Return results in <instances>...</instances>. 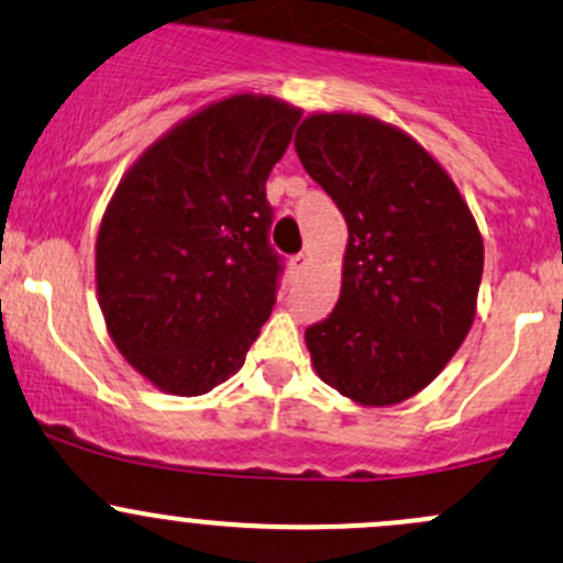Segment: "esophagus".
<instances>
[{
	"label": "esophagus",
	"instance_id": "34e87169",
	"mask_svg": "<svg viewBox=\"0 0 563 563\" xmlns=\"http://www.w3.org/2000/svg\"><path fill=\"white\" fill-rule=\"evenodd\" d=\"M305 266H307L305 253H297V256H291V262H288V269H291L294 275H299V272L305 269Z\"/></svg>",
	"mask_w": 563,
	"mask_h": 563
}]
</instances>
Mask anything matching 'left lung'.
Returning <instances> with one entry per match:
<instances>
[{
  "label": "left lung",
  "instance_id": "8db88e82",
  "mask_svg": "<svg viewBox=\"0 0 563 563\" xmlns=\"http://www.w3.org/2000/svg\"><path fill=\"white\" fill-rule=\"evenodd\" d=\"M347 223L342 291L305 331L323 383L358 405L429 386L475 321L483 236L445 169L399 129L321 112L294 140Z\"/></svg>",
  "mask_w": 563,
  "mask_h": 563
}]
</instances>
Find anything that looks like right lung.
I'll list each match as a JSON object with an SVG mask.
<instances>
[{"label":"right lung","mask_w":563,"mask_h":563,"mask_svg":"<svg viewBox=\"0 0 563 563\" xmlns=\"http://www.w3.org/2000/svg\"><path fill=\"white\" fill-rule=\"evenodd\" d=\"M301 112L240 93L153 142L110 199L97 291L123 358L167 394L221 386L275 307L266 177Z\"/></svg>","instance_id":"right-lung-1"}]
</instances>
